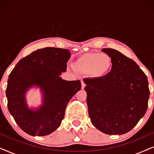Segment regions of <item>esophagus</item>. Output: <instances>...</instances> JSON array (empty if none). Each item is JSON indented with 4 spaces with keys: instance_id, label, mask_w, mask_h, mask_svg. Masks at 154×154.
Returning <instances> with one entry per match:
<instances>
[{
    "instance_id": "34e87169",
    "label": "esophagus",
    "mask_w": 154,
    "mask_h": 154,
    "mask_svg": "<svg viewBox=\"0 0 154 154\" xmlns=\"http://www.w3.org/2000/svg\"><path fill=\"white\" fill-rule=\"evenodd\" d=\"M85 83H84L83 81H81V88H82V89H84V88H85Z\"/></svg>"
}]
</instances>
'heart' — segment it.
I'll return each mask as SVG.
<instances>
[{
    "label": "heart",
    "instance_id": "obj_1",
    "mask_svg": "<svg viewBox=\"0 0 154 154\" xmlns=\"http://www.w3.org/2000/svg\"><path fill=\"white\" fill-rule=\"evenodd\" d=\"M111 66L109 56L100 52L84 54L74 64V68L83 73H90L94 76H102L108 72Z\"/></svg>",
    "mask_w": 154,
    "mask_h": 154
}]
</instances>
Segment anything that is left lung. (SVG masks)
Segmentation results:
<instances>
[{"label": "left lung", "instance_id": "obj_1", "mask_svg": "<svg viewBox=\"0 0 154 154\" xmlns=\"http://www.w3.org/2000/svg\"><path fill=\"white\" fill-rule=\"evenodd\" d=\"M111 71L83 79L88 113L94 127L108 134H123L135 126L148 107V79L137 63L116 50L104 48Z\"/></svg>", "mask_w": 154, "mask_h": 154}]
</instances>
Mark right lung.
Returning a JSON list of instances; mask_svg holds the SVG:
<instances>
[{"label":"right lung","instance_id":"obj_1","mask_svg":"<svg viewBox=\"0 0 154 154\" xmlns=\"http://www.w3.org/2000/svg\"><path fill=\"white\" fill-rule=\"evenodd\" d=\"M70 57L69 50L42 48L22 58L12 69L6 88L8 110L26 133L45 136L60 127L69 102L81 88L79 80L67 81L60 77L66 71ZM33 85L43 92V104L35 110L28 108L25 97Z\"/></svg>","mask_w":154,"mask_h":154}]
</instances>
